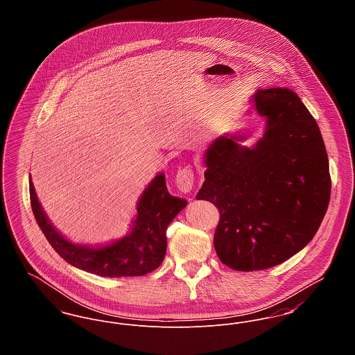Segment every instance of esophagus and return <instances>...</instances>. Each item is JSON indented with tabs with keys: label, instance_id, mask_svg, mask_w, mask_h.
Returning <instances> with one entry per match:
<instances>
[{
	"label": "esophagus",
	"instance_id": "1",
	"mask_svg": "<svg viewBox=\"0 0 355 355\" xmlns=\"http://www.w3.org/2000/svg\"><path fill=\"white\" fill-rule=\"evenodd\" d=\"M175 185L181 193H184V194L190 193L193 186H194V173H193V170L190 169L189 166L178 170L177 175H175Z\"/></svg>",
	"mask_w": 355,
	"mask_h": 355
}]
</instances>
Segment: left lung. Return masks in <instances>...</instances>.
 <instances>
[{"mask_svg":"<svg viewBox=\"0 0 355 355\" xmlns=\"http://www.w3.org/2000/svg\"><path fill=\"white\" fill-rule=\"evenodd\" d=\"M253 110L263 135L243 145L245 128L217 137L206 149L197 200L214 203L220 223L214 248L238 271L269 269L301 252L326 214L331 180L321 130L287 87L258 89Z\"/></svg>","mask_w":355,"mask_h":355,"instance_id":"1","label":"left lung"}]
</instances>
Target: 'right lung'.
Returning <instances> with one entry per match:
<instances>
[{"instance_id": "right-lung-1", "label": "right lung", "mask_w": 355, "mask_h": 355, "mask_svg": "<svg viewBox=\"0 0 355 355\" xmlns=\"http://www.w3.org/2000/svg\"><path fill=\"white\" fill-rule=\"evenodd\" d=\"M29 191L34 218L51 248L71 266L109 278L137 277L155 270L166 254L168 226L187 205L184 198L170 194L165 173L161 171L139 196L126 236L107 243L86 245L70 241L55 229L38 201L32 180Z\"/></svg>"}]
</instances>
